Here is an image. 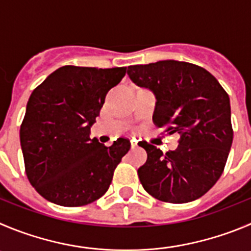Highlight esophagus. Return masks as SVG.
<instances>
[{
    "instance_id": "esophagus-1",
    "label": "esophagus",
    "mask_w": 251,
    "mask_h": 251,
    "mask_svg": "<svg viewBox=\"0 0 251 251\" xmlns=\"http://www.w3.org/2000/svg\"><path fill=\"white\" fill-rule=\"evenodd\" d=\"M137 147V142L135 140H131V149H136Z\"/></svg>"
}]
</instances>
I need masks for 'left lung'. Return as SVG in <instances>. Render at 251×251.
Here are the masks:
<instances>
[{"instance_id":"1","label":"left lung","mask_w":251,"mask_h":251,"mask_svg":"<svg viewBox=\"0 0 251 251\" xmlns=\"http://www.w3.org/2000/svg\"><path fill=\"white\" fill-rule=\"evenodd\" d=\"M127 75L153 93V123L181 136L178 147L166 154L141 142L147 152L137 171L142 187L162 202L198 200L222 176L233 144L229 95L208 70L187 62L130 65Z\"/></svg>"}]
</instances>
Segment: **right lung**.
Segmentation results:
<instances>
[{
	"mask_svg": "<svg viewBox=\"0 0 251 251\" xmlns=\"http://www.w3.org/2000/svg\"><path fill=\"white\" fill-rule=\"evenodd\" d=\"M126 67L64 65L30 94L20 139L30 184L49 202L80 207L109 189L127 139L110 147L90 139L107 91L125 76Z\"/></svg>",
	"mask_w": 251,
	"mask_h": 251,
	"instance_id": "right-lung-1",
	"label": "right lung"
}]
</instances>
